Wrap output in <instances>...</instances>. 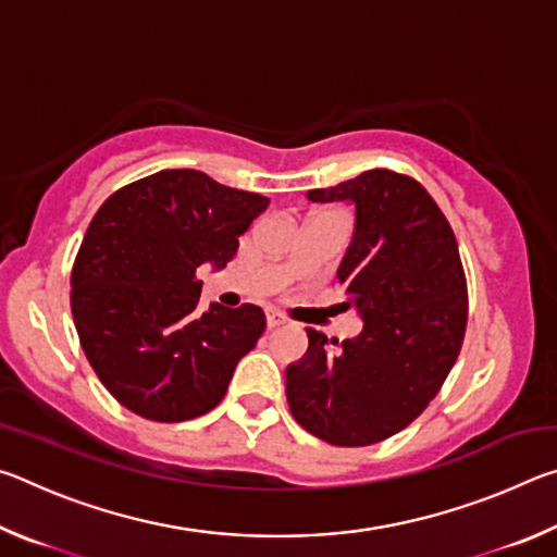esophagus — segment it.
Wrapping results in <instances>:
<instances>
[{
  "label": "esophagus",
  "instance_id": "1",
  "mask_svg": "<svg viewBox=\"0 0 557 557\" xmlns=\"http://www.w3.org/2000/svg\"><path fill=\"white\" fill-rule=\"evenodd\" d=\"M285 322H287V319L282 317L280 312H268V326L270 329H277V326H282Z\"/></svg>",
  "mask_w": 557,
  "mask_h": 557
}]
</instances>
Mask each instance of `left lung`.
<instances>
[{
	"instance_id": "8db88e82",
	"label": "left lung",
	"mask_w": 557,
	"mask_h": 557,
	"mask_svg": "<svg viewBox=\"0 0 557 557\" xmlns=\"http://www.w3.org/2000/svg\"><path fill=\"white\" fill-rule=\"evenodd\" d=\"M307 196L356 203L338 285L363 332L338 344L307 326V354L287 366V403L314 437L369 447L408 428L455 366L469 314L465 268L455 231L418 178L371 169Z\"/></svg>"
}]
</instances>
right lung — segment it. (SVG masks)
<instances>
[{"label": "right lung", "mask_w": 557, "mask_h": 557, "mask_svg": "<svg viewBox=\"0 0 557 557\" xmlns=\"http://www.w3.org/2000/svg\"><path fill=\"white\" fill-rule=\"evenodd\" d=\"M268 203L196 169H164L117 188L92 215L71 312L92 371L127 410L184 422L223 400L268 319L256 305L201 312L196 270L228 265Z\"/></svg>", "instance_id": "add662e5"}]
</instances>
